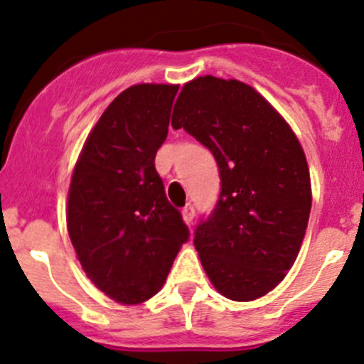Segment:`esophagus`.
<instances>
[{
	"label": "esophagus",
	"instance_id": "obj_1",
	"mask_svg": "<svg viewBox=\"0 0 364 364\" xmlns=\"http://www.w3.org/2000/svg\"><path fill=\"white\" fill-rule=\"evenodd\" d=\"M181 213H183V220H185L186 224L192 223V220H193V215H196V208H193L192 203H188V205H186L185 208L181 210Z\"/></svg>",
	"mask_w": 364,
	"mask_h": 364
}]
</instances>
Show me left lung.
I'll use <instances>...</instances> for the list:
<instances>
[{
	"instance_id": "8db88e82",
	"label": "left lung",
	"mask_w": 364,
	"mask_h": 364,
	"mask_svg": "<svg viewBox=\"0 0 364 364\" xmlns=\"http://www.w3.org/2000/svg\"><path fill=\"white\" fill-rule=\"evenodd\" d=\"M172 127L219 165V201L193 233L210 282L230 300L264 296L293 267L307 230L311 178L300 141L253 87L212 75L183 86Z\"/></svg>"
}]
</instances>
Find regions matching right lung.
Returning a JSON list of instances; mask_svg holds the SVG:
<instances>
[{"instance_id": "1", "label": "right lung", "mask_w": 364, "mask_h": 364, "mask_svg": "<svg viewBox=\"0 0 364 364\" xmlns=\"http://www.w3.org/2000/svg\"><path fill=\"white\" fill-rule=\"evenodd\" d=\"M178 90L136 84L122 91L87 136L71 176V244L91 282L118 304L154 296L190 237L154 166Z\"/></svg>"}]
</instances>
